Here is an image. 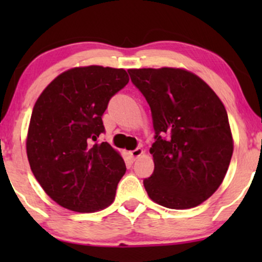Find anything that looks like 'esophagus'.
<instances>
[{
	"label": "esophagus",
	"mask_w": 262,
	"mask_h": 262,
	"mask_svg": "<svg viewBox=\"0 0 262 262\" xmlns=\"http://www.w3.org/2000/svg\"><path fill=\"white\" fill-rule=\"evenodd\" d=\"M144 154V150L141 148H137L135 150H132V151H129V155H130V158L133 159V160H135L137 158H139V156H141Z\"/></svg>",
	"instance_id": "1"
}]
</instances>
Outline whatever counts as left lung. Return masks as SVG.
Returning <instances> with one entry per match:
<instances>
[{
  "label": "left lung",
  "mask_w": 262,
  "mask_h": 262,
  "mask_svg": "<svg viewBox=\"0 0 262 262\" xmlns=\"http://www.w3.org/2000/svg\"><path fill=\"white\" fill-rule=\"evenodd\" d=\"M148 101L155 129L150 200L171 209L200 206L217 191L234 150L223 102L204 81L180 68L129 69Z\"/></svg>",
  "instance_id": "obj_1"
}]
</instances>
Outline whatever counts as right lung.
I'll list each match as a JSON object with an SVG mask.
<instances>
[{
	"label": "right lung",
	"mask_w": 262,
	"mask_h": 262,
	"mask_svg": "<svg viewBox=\"0 0 262 262\" xmlns=\"http://www.w3.org/2000/svg\"><path fill=\"white\" fill-rule=\"evenodd\" d=\"M124 69L100 65L69 69L40 93L27 134L33 175L54 202L93 213L113 203L125 173L122 155L103 141L102 116L111 97L128 83Z\"/></svg>",
	"instance_id": "obj_1"
}]
</instances>
